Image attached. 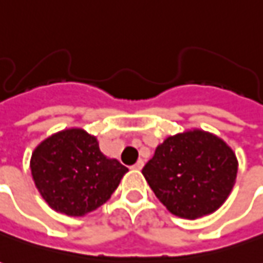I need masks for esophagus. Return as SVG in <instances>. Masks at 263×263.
I'll use <instances>...</instances> for the list:
<instances>
[{
    "instance_id": "obj_1",
    "label": "esophagus",
    "mask_w": 263,
    "mask_h": 263,
    "mask_svg": "<svg viewBox=\"0 0 263 263\" xmlns=\"http://www.w3.org/2000/svg\"><path fill=\"white\" fill-rule=\"evenodd\" d=\"M144 168V161L142 159H139L135 165H132V170H137V171H141Z\"/></svg>"
}]
</instances>
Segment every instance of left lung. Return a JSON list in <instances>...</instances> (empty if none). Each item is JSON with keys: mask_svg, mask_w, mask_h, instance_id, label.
I'll list each match as a JSON object with an SVG mask.
<instances>
[{"mask_svg": "<svg viewBox=\"0 0 263 263\" xmlns=\"http://www.w3.org/2000/svg\"><path fill=\"white\" fill-rule=\"evenodd\" d=\"M236 172L234 151L199 129L166 138L142 170L168 211L188 219L219 208L234 188Z\"/></svg>", "mask_w": 263, "mask_h": 263, "instance_id": "8db88e82", "label": "left lung"}]
</instances>
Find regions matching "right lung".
Instances as JSON below:
<instances>
[{
	"mask_svg": "<svg viewBox=\"0 0 263 263\" xmlns=\"http://www.w3.org/2000/svg\"><path fill=\"white\" fill-rule=\"evenodd\" d=\"M126 171L101 152L97 138L78 128L47 138L31 157L41 196L51 208L69 216H82L104 205Z\"/></svg>",
	"mask_w": 263,
	"mask_h": 263,
	"instance_id": "obj_1",
	"label": "right lung"
}]
</instances>
